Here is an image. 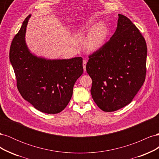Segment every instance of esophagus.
Returning a JSON list of instances; mask_svg holds the SVG:
<instances>
[{
  "label": "esophagus",
  "instance_id": "obj_1",
  "mask_svg": "<svg viewBox=\"0 0 159 159\" xmlns=\"http://www.w3.org/2000/svg\"><path fill=\"white\" fill-rule=\"evenodd\" d=\"M86 64H87V61H86L85 60H84L83 61V68H84V72L86 71Z\"/></svg>",
  "mask_w": 159,
  "mask_h": 159
}]
</instances>
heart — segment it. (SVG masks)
<instances>
[{
  "label": "heart",
  "mask_w": 159,
  "mask_h": 159,
  "mask_svg": "<svg viewBox=\"0 0 159 159\" xmlns=\"http://www.w3.org/2000/svg\"><path fill=\"white\" fill-rule=\"evenodd\" d=\"M88 32H89L84 42L85 48L89 52H97L105 44L109 34L108 28L104 22L96 23L95 20L91 19L78 27L75 30L80 36H83Z\"/></svg>",
  "instance_id": "1"
}]
</instances>
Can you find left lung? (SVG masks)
Listing matches in <instances>:
<instances>
[{
    "instance_id": "left-lung-1",
    "label": "left lung",
    "mask_w": 159,
    "mask_h": 159,
    "mask_svg": "<svg viewBox=\"0 0 159 159\" xmlns=\"http://www.w3.org/2000/svg\"><path fill=\"white\" fill-rule=\"evenodd\" d=\"M110 40L89 56L86 71L92 79L91 94L105 112L131 103L145 80L147 48L145 38L129 19L119 14Z\"/></svg>"
}]
</instances>
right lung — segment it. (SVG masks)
Wrapping results in <instances>:
<instances>
[{
    "label": "right lung",
    "mask_w": 159,
    "mask_h": 159,
    "mask_svg": "<svg viewBox=\"0 0 159 159\" xmlns=\"http://www.w3.org/2000/svg\"><path fill=\"white\" fill-rule=\"evenodd\" d=\"M28 16L13 38L9 58L22 97L41 112L56 114L68 104L74 85L84 72L83 59H47L32 54L26 40Z\"/></svg>",
    "instance_id": "1"
}]
</instances>
